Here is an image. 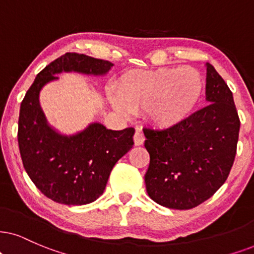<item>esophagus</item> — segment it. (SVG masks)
Wrapping results in <instances>:
<instances>
[{
    "label": "esophagus",
    "mask_w": 254,
    "mask_h": 254,
    "mask_svg": "<svg viewBox=\"0 0 254 254\" xmlns=\"http://www.w3.org/2000/svg\"><path fill=\"white\" fill-rule=\"evenodd\" d=\"M144 140H145V136H144V133L140 130H137L136 132H134V136H133L134 145H136V146L143 145Z\"/></svg>",
    "instance_id": "obj_1"
}]
</instances>
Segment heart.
Listing matches in <instances>:
<instances>
[{
    "instance_id": "heart-1",
    "label": "heart",
    "mask_w": 254,
    "mask_h": 254,
    "mask_svg": "<svg viewBox=\"0 0 254 254\" xmlns=\"http://www.w3.org/2000/svg\"><path fill=\"white\" fill-rule=\"evenodd\" d=\"M204 81L192 66L157 68L127 73L117 88L118 111H146L156 127L170 129L184 122L200 101Z\"/></svg>"
}]
</instances>
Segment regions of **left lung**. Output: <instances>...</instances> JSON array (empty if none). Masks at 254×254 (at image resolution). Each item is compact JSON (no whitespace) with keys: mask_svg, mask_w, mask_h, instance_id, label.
Returning <instances> with one entry per match:
<instances>
[{"mask_svg":"<svg viewBox=\"0 0 254 254\" xmlns=\"http://www.w3.org/2000/svg\"><path fill=\"white\" fill-rule=\"evenodd\" d=\"M207 107L177 127L144 129L150 155L145 173L149 197L157 204L189 210L212 197L225 183L237 152L240 121L227 84L206 63Z\"/></svg>","mask_w":254,"mask_h":254,"instance_id":"8db88e82","label":"left lung"}]
</instances>
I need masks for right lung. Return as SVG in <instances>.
<instances>
[{
	"label": "right lung",
	"mask_w": 254,
	"mask_h": 254,
	"mask_svg": "<svg viewBox=\"0 0 254 254\" xmlns=\"http://www.w3.org/2000/svg\"><path fill=\"white\" fill-rule=\"evenodd\" d=\"M112 66L109 61L66 53L38 73L22 101L17 139L23 166L38 190L56 203L85 205L103 193L112 168L133 145L134 129L109 130L94 122L73 134L61 133L42 110L41 90L59 73L104 76Z\"/></svg>",
	"instance_id": "add662e5"
}]
</instances>
